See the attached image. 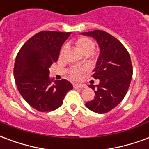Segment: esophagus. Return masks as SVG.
Segmentation results:
<instances>
[{"instance_id":"34e87169","label":"esophagus","mask_w":149,"mask_h":149,"mask_svg":"<svg viewBox=\"0 0 149 149\" xmlns=\"http://www.w3.org/2000/svg\"><path fill=\"white\" fill-rule=\"evenodd\" d=\"M73 87L74 88H85V85L84 84H74Z\"/></svg>"}]
</instances>
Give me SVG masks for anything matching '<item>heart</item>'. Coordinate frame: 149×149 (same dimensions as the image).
<instances>
[{
	"instance_id": "b5f03b06",
	"label": "heart",
	"mask_w": 149,
	"mask_h": 149,
	"mask_svg": "<svg viewBox=\"0 0 149 149\" xmlns=\"http://www.w3.org/2000/svg\"><path fill=\"white\" fill-rule=\"evenodd\" d=\"M75 45L84 55L91 54L92 52L94 50V48H95V45H94L93 41L89 38H88V37L77 38L75 40ZM66 49H67L66 46L62 47V49H61V52H60V56L61 57H62L64 56L65 51H66ZM85 70H86V67H84V66L73 68L72 69L71 72H70V77L72 80H78V79L81 78V72L85 71Z\"/></svg>"
}]
</instances>
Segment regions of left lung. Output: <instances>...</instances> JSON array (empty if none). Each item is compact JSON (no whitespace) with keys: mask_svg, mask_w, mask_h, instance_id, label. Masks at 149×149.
<instances>
[{"mask_svg":"<svg viewBox=\"0 0 149 149\" xmlns=\"http://www.w3.org/2000/svg\"><path fill=\"white\" fill-rule=\"evenodd\" d=\"M81 34L94 38L100 49V55L93 70V77L100 83L88 85L96 97L88 101L85 106L96 113H106L117 106L128 92L132 77L130 56L118 40L104 31Z\"/></svg>","mask_w":149,"mask_h":149,"instance_id":"8db88e82","label":"left lung"}]
</instances>
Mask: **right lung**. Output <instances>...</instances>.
Returning <instances> with one entry per match:
<instances>
[{
    "instance_id": "1",
    "label": "right lung",
    "mask_w": 149,
    "mask_h": 149,
    "mask_svg": "<svg viewBox=\"0 0 149 149\" xmlns=\"http://www.w3.org/2000/svg\"><path fill=\"white\" fill-rule=\"evenodd\" d=\"M71 33L42 31L21 47L14 65L15 81L24 100L40 112L58 109L72 84L65 79L53 81L49 68L57 61L60 50Z\"/></svg>"
}]
</instances>
